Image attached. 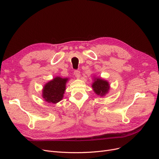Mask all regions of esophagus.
<instances>
[{
    "instance_id": "obj_1",
    "label": "esophagus",
    "mask_w": 159,
    "mask_h": 159,
    "mask_svg": "<svg viewBox=\"0 0 159 159\" xmlns=\"http://www.w3.org/2000/svg\"><path fill=\"white\" fill-rule=\"evenodd\" d=\"M74 75L77 79H79L80 77V72L79 70H75L74 71Z\"/></svg>"
}]
</instances>
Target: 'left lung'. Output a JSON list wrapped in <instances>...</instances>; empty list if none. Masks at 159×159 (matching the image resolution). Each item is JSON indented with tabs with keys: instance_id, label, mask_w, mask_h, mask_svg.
<instances>
[{
	"instance_id": "obj_1",
	"label": "left lung",
	"mask_w": 159,
	"mask_h": 159,
	"mask_svg": "<svg viewBox=\"0 0 159 159\" xmlns=\"http://www.w3.org/2000/svg\"><path fill=\"white\" fill-rule=\"evenodd\" d=\"M92 87L95 93L101 96H103L107 93L110 89L108 82L101 79H95V82L93 83Z\"/></svg>"
}]
</instances>
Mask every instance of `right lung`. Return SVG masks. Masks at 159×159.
I'll return each instance as SVG.
<instances>
[{
	"label": "right lung",
	"instance_id": "right-lung-1",
	"mask_svg": "<svg viewBox=\"0 0 159 159\" xmlns=\"http://www.w3.org/2000/svg\"><path fill=\"white\" fill-rule=\"evenodd\" d=\"M67 80L68 79H62L58 77L47 83L43 91V96L45 101L49 103H57L61 101L66 89Z\"/></svg>",
	"mask_w": 159,
	"mask_h": 159
}]
</instances>
